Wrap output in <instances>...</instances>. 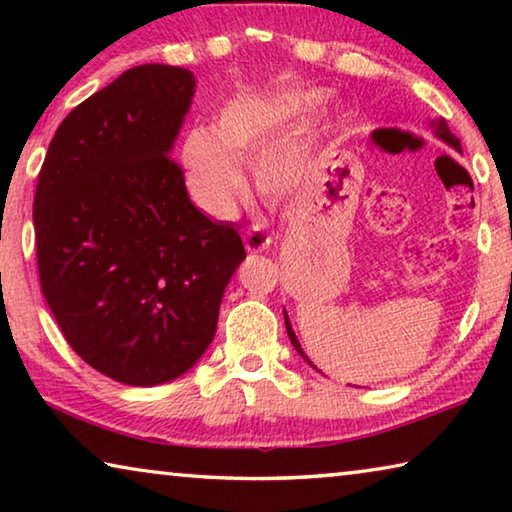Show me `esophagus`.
<instances>
[{
  "mask_svg": "<svg viewBox=\"0 0 512 512\" xmlns=\"http://www.w3.org/2000/svg\"><path fill=\"white\" fill-rule=\"evenodd\" d=\"M244 244L250 253H264V250L271 248L273 237L266 235V232H262V230H248L244 235Z\"/></svg>",
  "mask_w": 512,
  "mask_h": 512,
  "instance_id": "esophagus-1",
  "label": "esophagus"
}]
</instances>
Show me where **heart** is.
<instances>
[{"instance_id": "heart-1", "label": "heart", "mask_w": 512, "mask_h": 512, "mask_svg": "<svg viewBox=\"0 0 512 512\" xmlns=\"http://www.w3.org/2000/svg\"><path fill=\"white\" fill-rule=\"evenodd\" d=\"M329 124L325 99L305 92H246L223 103L212 128H192L180 164L194 201L225 219L244 194L241 164L253 162L257 192L287 198L305 183Z\"/></svg>"}]
</instances>
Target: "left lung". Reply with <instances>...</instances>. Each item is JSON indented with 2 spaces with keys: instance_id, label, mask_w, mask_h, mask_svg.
Segmentation results:
<instances>
[{
  "instance_id": "obj_1",
  "label": "left lung",
  "mask_w": 512,
  "mask_h": 512,
  "mask_svg": "<svg viewBox=\"0 0 512 512\" xmlns=\"http://www.w3.org/2000/svg\"><path fill=\"white\" fill-rule=\"evenodd\" d=\"M429 126H431V131H433V135L438 137L440 142H445L447 146H452L454 151H458V153H463V149H461V140H458V137L449 131V126H447V121L443 119V117H438V119H431L429 121ZM284 325H287V334H289V341L293 343V348H296V352L300 354L302 359H305L311 368L314 370H318L314 363H311L309 359H307V354L302 352V345H300V341H298V336H296V332H293V327H291V320H289V316H287V309H284ZM320 372V370H318Z\"/></svg>"
}]
</instances>
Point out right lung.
<instances>
[{
  "label": "right lung",
  "mask_w": 512,
  "mask_h": 512,
  "mask_svg": "<svg viewBox=\"0 0 512 512\" xmlns=\"http://www.w3.org/2000/svg\"><path fill=\"white\" fill-rule=\"evenodd\" d=\"M194 92L185 67L126 69L63 119L33 198L51 314L85 363L128 386L196 366L246 259L235 225L189 201L171 160Z\"/></svg>",
  "instance_id": "obj_1"
}]
</instances>
